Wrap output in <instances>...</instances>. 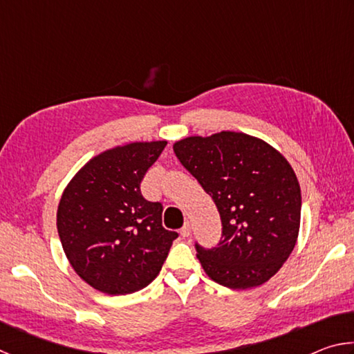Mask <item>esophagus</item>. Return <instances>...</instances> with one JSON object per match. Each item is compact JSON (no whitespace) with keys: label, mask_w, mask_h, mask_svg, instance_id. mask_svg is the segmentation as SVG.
Listing matches in <instances>:
<instances>
[{"label":"esophagus","mask_w":354,"mask_h":354,"mask_svg":"<svg viewBox=\"0 0 354 354\" xmlns=\"http://www.w3.org/2000/svg\"><path fill=\"white\" fill-rule=\"evenodd\" d=\"M179 232H181L183 237H189V236H190V225L185 223V225L181 227V231H179Z\"/></svg>","instance_id":"34e87169"}]
</instances>
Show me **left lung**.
<instances>
[{
  "label": "left lung",
  "mask_w": 354,
  "mask_h": 354,
  "mask_svg": "<svg viewBox=\"0 0 354 354\" xmlns=\"http://www.w3.org/2000/svg\"><path fill=\"white\" fill-rule=\"evenodd\" d=\"M173 149L212 196L223 226L217 247L196 245L203 270L230 289L267 283L299 232L301 192L290 164L270 143L237 131L185 137Z\"/></svg>",
  "instance_id": "8db88e82"
}]
</instances>
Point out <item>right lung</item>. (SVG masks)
<instances>
[{
  "mask_svg": "<svg viewBox=\"0 0 354 354\" xmlns=\"http://www.w3.org/2000/svg\"><path fill=\"white\" fill-rule=\"evenodd\" d=\"M167 140L131 142L84 164L64 189L57 232L70 266L88 286L127 295L158 277L178 232L162 226V205L140 183Z\"/></svg>",
  "mask_w": 354,
  "mask_h": 354,
  "instance_id": "add662e5",
  "label": "right lung"
}]
</instances>
